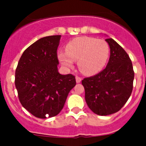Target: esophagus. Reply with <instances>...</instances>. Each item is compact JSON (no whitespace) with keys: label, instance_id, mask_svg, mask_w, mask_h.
I'll list each match as a JSON object with an SVG mask.
<instances>
[{"label":"esophagus","instance_id":"34e87169","mask_svg":"<svg viewBox=\"0 0 146 146\" xmlns=\"http://www.w3.org/2000/svg\"><path fill=\"white\" fill-rule=\"evenodd\" d=\"M81 80H82V78H81L80 77H79V76H76V82H77V83L80 82Z\"/></svg>","mask_w":146,"mask_h":146}]
</instances>
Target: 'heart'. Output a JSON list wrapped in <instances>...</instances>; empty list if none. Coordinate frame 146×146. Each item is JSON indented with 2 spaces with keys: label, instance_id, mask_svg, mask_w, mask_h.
<instances>
[{
  "label": "heart",
  "instance_id": "1",
  "mask_svg": "<svg viewBox=\"0 0 146 146\" xmlns=\"http://www.w3.org/2000/svg\"><path fill=\"white\" fill-rule=\"evenodd\" d=\"M66 52L60 51L58 58L64 66L72 68L77 60L80 71L87 75L98 73L109 58L110 47L103 39L88 36L77 37L66 45Z\"/></svg>",
  "mask_w": 146,
  "mask_h": 146
}]
</instances>
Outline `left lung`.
<instances>
[{"label": "left lung", "mask_w": 146, "mask_h": 146, "mask_svg": "<svg viewBox=\"0 0 146 146\" xmlns=\"http://www.w3.org/2000/svg\"><path fill=\"white\" fill-rule=\"evenodd\" d=\"M110 48L106 68L82 80L85 99L90 109L99 115L119 111L131 96L135 72L129 56L113 38L105 39Z\"/></svg>", "instance_id": "left-lung-1"}]
</instances>
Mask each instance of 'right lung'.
Listing matches in <instances>:
<instances>
[{
  "instance_id": "obj_1",
  "label": "right lung",
  "mask_w": 146,
  "mask_h": 146,
  "mask_svg": "<svg viewBox=\"0 0 146 146\" xmlns=\"http://www.w3.org/2000/svg\"><path fill=\"white\" fill-rule=\"evenodd\" d=\"M60 35L43 37L24 51L15 71V86L24 108L38 118L57 115L63 109L75 77L58 71Z\"/></svg>"
}]
</instances>
